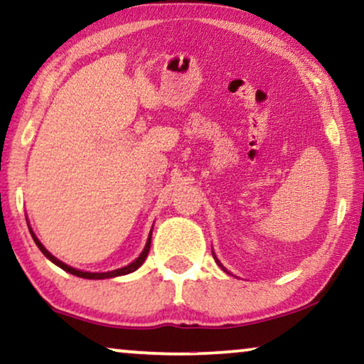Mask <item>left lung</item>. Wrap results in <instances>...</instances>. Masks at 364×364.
<instances>
[{
    "mask_svg": "<svg viewBox=\"0 0 364 364\" xmlns=\"http://www.w3.org/2000/svg\"><path fill=\"white\" fill-rule=\"evenodd\" d=\"M212 255H213V258H215V262H217V263H218V267H220V268H222V270H223V272H227V270H225V268H223V265H222V263H220V262H218V258H217V257H215V253H213V252H212ZM227 273H228V272H227Z\"/></svg>",
    "mask_w": 364,
    "mask_h": 364,
    "instance_id": "8db88e82",
    "label": "left lung"
}]
</instances>
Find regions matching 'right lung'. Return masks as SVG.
Returning <instances> with one entry per match:
<instances>
[{"instance_id": "obj_1", "label": "right lung", "mask_w": 364, "mask_h": 364, "mask_svg": "<svg viewBox=\"0 0 364 364\" xmlns=\"http://www.w3.org/2000/svg\"><path fill=\"white\" fill-rule=\"evenodd\" d=\"M29 232H31V235H33V240L36 242V245H38L39 250H41V252L44 253V257L49 258V260H51V262L54 263V265H58L59 268H63V270H66L68 273H71V275H76V277H81V278H89V280H102V278L121 277V275H127V273H132V272H136L137 268L142 265L144 260H146V258H147L149 248H151V237H152V230H151V233H149V238H147V243H146V247H144L142 253H141V255H139V257L136 258V260H134L132 263H129L127 267L117 268V270H112V272H104V273H91V272H81V270H76V268L69 267V265H66V263H63L61 260H58L56 257L51 255V253H49V252L46 250V248L43 247V243L38 240L36 235H34V233H33V230H29Z\"/></svg>"}]
</instances>
